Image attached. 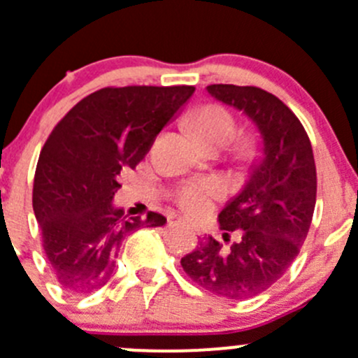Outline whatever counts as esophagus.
<instances>
[{"mask_svg": "<svg viewBox=\"0 0 358 358\" xmlns=\"http://www.w3.org/2000/svg\"><path fill=\"white\" fill-rule=\"evenodd\" d=\"M182 222H183V224H189V225L192 224V222H189V220H182Z\"/></svg>", "mask_w": 358, "mask_h": 358, "instance_id": "obj_1", "label": "esophagus"}]
</instances>
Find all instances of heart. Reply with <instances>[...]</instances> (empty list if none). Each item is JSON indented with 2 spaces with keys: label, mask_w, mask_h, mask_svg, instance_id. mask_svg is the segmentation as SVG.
<instances>
[{
  "label": "heart",
  "mask_w": 358,
  "mask_h": 358,
  "mask_svg": "<svg viewBox=\"0 0 358 358\" xmlns=\"http://www.w3.org/2000/svg\"><path fill=\"white\" fill-rule=\"evenodd\" d=\"M190 129L204 147L222 148L227 147L236 138V122L231 113L217 105L201 106L190 117ZM253 147L250 143H241L238 147L239 155L246 157L252 154ZM213 183H201V185H187L180 190L178 201L185 210L204 211L210 206L211 197L217 194Z\"/></svg>",
  "instance_id": "1"
}]
</instances>
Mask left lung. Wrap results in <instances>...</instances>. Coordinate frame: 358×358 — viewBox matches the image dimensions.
Returning <instances> with one entry per match:
<instances>
[{
	"label": "left lung",
	"mask_w": 358,
	"mask_h": 358,
	"mask_svg": "<svg viewBox=\"0 0 358 358\" xmlns=\"http://www.w3.org/2000/svg\"><path fill=\"white\" fill-rule=\"evenodd\" d=\"M208 94L245 113L260 133L262 155L243 189L218 213L224 248L211 236L182 259L183 271L208 292L243 301L283 276L310 231L317 203L313 148L292 110L259 87L215 83Z\"/></svg>",
	"instance_id": "8db88e82"
}]
</instances>
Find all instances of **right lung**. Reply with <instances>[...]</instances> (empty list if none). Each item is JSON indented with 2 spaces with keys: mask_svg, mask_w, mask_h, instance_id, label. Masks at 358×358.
<instances>
[{
  "mask_svg": "<svg viewBox=\"0 0 358 358\" xmlns=\"http://www.w3.org/2000/svg\"><path fill=\"white\" fill-rule=\"evenodd\" d=\"M192 85L106 87L76 103L41 148L33 210L45 253L61 287L101 289L129 232L161 227L162 215L124 217L112 203L124 169L136 168L155 136L178 115Z\"/></svg>",
  "mask_w": 358,
  "mask_h": 358,
  "instance_id": "right-lung-1",
  "label": "right lung"
}]
</instances>
